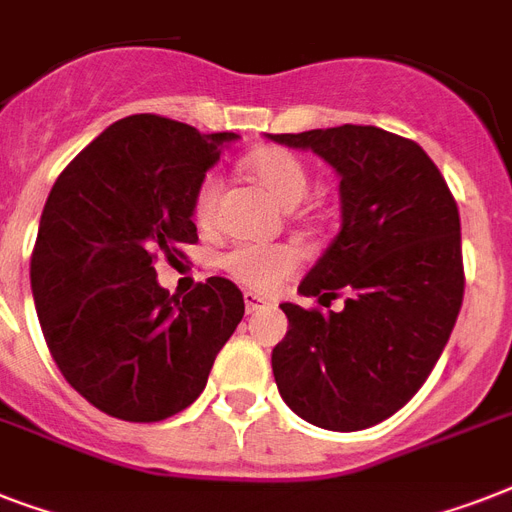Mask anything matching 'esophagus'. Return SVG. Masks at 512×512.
I'll list each match as a JSON object with an SVG mask.
<instances>
[{
    "label": "esophagus",
    "mask_w": 512,
    "mask_h": 512,
    "mask_svg": "<svg viewBox=\"0 0 512 512\" xmlns=\"http://www.w3.org/2000/svg\"><path fill=\"white\" fill-rule=\"evenodd\" d=\"M265 300L263 297H257L255 292H247V295H244V308H247V313H257L260 311V308H265Z\"/></svg>",
    "instance_id": "esophagus-1"
}]
</instances>
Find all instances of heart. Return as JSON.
<instances>
[{
    "mask_svg": "<svg viewBox=\"0 0 512 512\" xmlns=\"http://www.w3.org/2000/svg\"><path fill=\"white\" fill-rule=\"evenodd\" d=\"M244 172L263 188L281 207H297L311 188V175L295 154L284 148H260L244 159ZM220 196V177L207 175L193 196V220L199 225H212ZM220 268L236 284L268 295L292 279L300 268V255L287 244H239L220 257Z\"/></svg>",
    "mask_w": 512,
    "mask_h": 512,
    "instance_id": "obj_1",
    "label": "heart"
}]
</instances>
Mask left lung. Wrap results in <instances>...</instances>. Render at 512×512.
<instances>
[{"mask_svg":"<svg viewBox=\"0 0 512 512\" xmlns=\"http://www.w3.org/2000/svg\"><path fill=\"white\" fill-rule=\"evenodd\" d=\"M311 148L340 175L342 225L300 292L340 313L281 303L273 348L281 398L327 430L372 428L433 372L465 295L460 212L444 175L414 140L342 124L271 135Z\"/></svg>","mask_w":512,"mask_h":512,"instance_id":"8db88e82","label":"left lung"}]
</instances>
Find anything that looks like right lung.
<instances>
[{"label": "right lung", "instance_id": "1", "mask_svg": "<svg viewBox=\"0 0 512 512\" xmlns=\"http://www.w3.org/2000/svg\"><path fill=\"white\" fill-rule=\"evenodd\" d=\"M228 140L236 135L127 116L47 196L31 252L39 324L68 385L116 420L159 422L191 406L244 316L233 281L209 276L180 297L154 268L199 241L193 196Z\"/></svg>", "mask_w": 512, "mask_h": 512}]
</instances>
